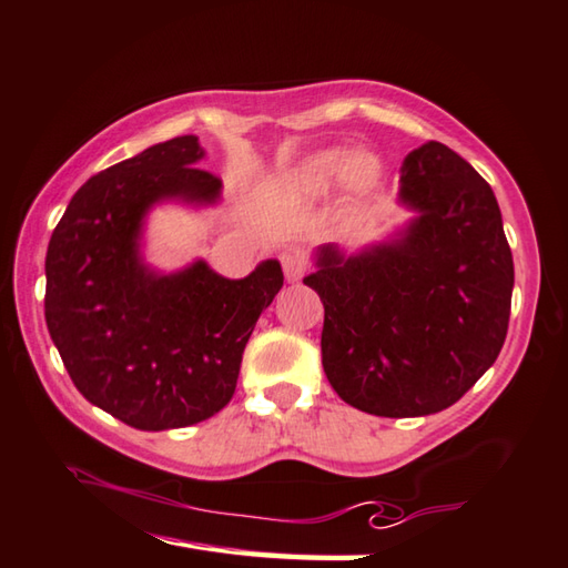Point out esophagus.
<instances>
[{
    "label": "esophagus",
    "instance_id": "obj_1",
    "mask_svg": "<svg viewBox=\"0 0 568 568\" xmlns=\"http://www.w3.org/2000/svg\"><path fill=\"white\" fill-rule=\"evenodd\" d=\"M281 265H283V273H285L287 281H301L305 267H307V261H305V255L301 251L287 248V251L281 253Z\"/></svg>",
    "mask_w": 568,
    "mask_h": 568
}]
</instances>
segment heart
<instances>
[{"label": "heart", "instance_id": "heart-1", "mask_svg": "<svg viewBox=\"0 0 568 568\" xmlns=\"http://www.w3.org/2000/svg\"><path fill=\"white\" fill-rule=\"evenodd\" d=\"M335 169H337L335 151L317 153V156H313L311 161H305L301 169L293 171V176L287 179V185H291V191L295 195H315L329 183ZM377 179H379V159L375 153L359 149L345 159L343 181L349 191L359 193V191L373 189Z\"/></svg>", "mask_w": 568, "mask_h": 568}]
</instances>
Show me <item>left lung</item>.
Wrapping results in <instances>:
<instances>
[{
    "label": "left lung",
    "mask_w": 568,
    "mask_h": 568,
    "mask_svg": "<svg viewBox=\"0 0 568 568\" xmlns=\"http://www.w3.org/2000/svg\"><path fill=\"white\" fill-rule=\"evenodd\" d=\"M402 239L343 257L320 251L305 277L325 307L329 385L377 417L435 415L494 365L511 313L514 261L491 185L429 141L405 159Z\"/></svg>",
    "instance_id": "1"
}]
</instances>
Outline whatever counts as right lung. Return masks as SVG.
<instances>
[{
    "label": "right lung",
    "mask_w": 568,
    "mask_h": 568,
    "mask_svg": "<svg viewBox=\"0 0 568 568\" xmlns=\"http://www.w3.org/2000/svg\"><path fill=\"white\" fill-rule=\"evenodd\" d=\"M195 136L156 143L91 176L47 251L44 317L71 383L123 425L191 427L229 405L257 317L283 287L277 261L243 281L203 261L156 275L141 263V221L161 199L211 203Z\"/></svg>",
    "instance_id": "1"
}]
</instances>
